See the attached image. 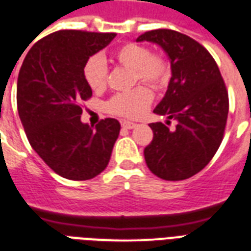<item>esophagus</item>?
I'll use <instances>...</instances> for the list:
<instances>
[{
  "label": "esophagus",
  "mask_w": 251,
  "mask_h": 251,
  "mask_svg": "<svg viewBox=\"0 0 251 251\" xmlns=\"http://www.w3.org/2000/svg\"><path fill=\"white\" fill-rule=\"evenodd\" d=\"M137 124L133 123V122H128V120H123L122 122V127L126 128V129H132V128H135Z\"/></svg>",
  "instance_id": "1"
}]
</instances>
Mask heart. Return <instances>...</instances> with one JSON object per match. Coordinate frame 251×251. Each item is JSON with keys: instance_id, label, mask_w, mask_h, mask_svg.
I'll list each match as a JSON object with an SVG mask.
<instances>
[{"instance_id": "obj_1", "label": "heart", "mask_w": 251, "mask_h": 251, "mask_svg": "<svg viewBox=\"0 0 251 251\" xmlns=\"http://www.w3.org/2000/svg\"><path fill=\"white\" fill-rule=\"evenodd\" d=\"M112 57L116 63L133 72V83L141 82L153 89H162L170 78V64L160 53H151L149 48L137 43H126L116 48ZM85 82L91 90L102 91L107 85L108 68L100 55H93L82 68ZM152 93L145 86H139L114 95L107 102L112 115L136 119L144 115L152 103Z\"/></svg>"}]
</instances>
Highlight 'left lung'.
Wrapping results in <instances>:
<instances>
[{
    "label": "left lung",
    "mask_w": 251,
    "mask_h": 251,
    "mask_svg": "<svg viewBox=\"0 0 251 251\" xmlns=\"http://www.w3.org/2000/svg\"><path fill=\"white\" fill-rule=\"evenodd\" d=\"M164 48L172 64V78L158 115L176 119L174 129L149 124L153 140L144 149L149 170L165 180L191 178L208 165L220 147L228 119V90L216 61L204 47L178 31L158 28L136 39Z\"/></svg>",
    "instance_id": "left-lung-1"
}]
</instances>
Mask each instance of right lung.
I'll return each instance as SVG.
<instances>
[{
  "label": "right lung",
  "mask_w": 251,
  "mask_h": 251,
  "mask_svg": "<svg viewBox=\"0 0 251 251\" xmlns=\"http://www.w3.org/2000/svg\"><path fill=\"white\" fill-rule=\"evenodd\" d=\"M115 32L60 30L40 39L23 60L17 104L28 143L63 178L87 180L108 165L120 132L116 119L95 128L81 122V102L91 97L83 64L115 38Z\"/></svg>",
  "instance_id": "add662e5"
}]
</instances>
